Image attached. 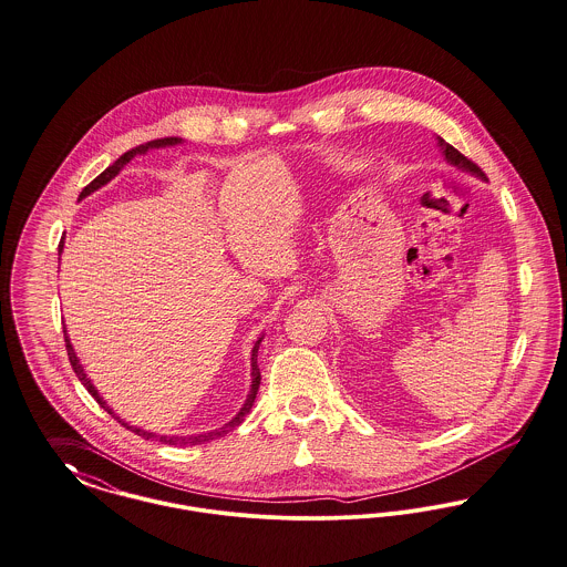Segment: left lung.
<instances>
[{"instance_id": "left-lung-1", "label": "left lung", "mask_w": 567, "mask_h": 567, "mask_svg": "<svg viewBox=\"0 0 567 567\" xmlns=\"http://www.w3.org/2000/svg\"><path fill=\"white\" fill-rule=\"evenodd\" d=\"M439 145H441V150H443V154H445V161H447L450 165L463 168V171H468V173H473V175H477V177L486 179V173H484L482 168L477 167L473 161H468L466 156H463L456 147H452L450 143H445L441 136H439Z\"/></svg>"}]
</instances>
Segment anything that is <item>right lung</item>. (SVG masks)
I'll list each match as a JSON object with an SVG mask.
<instances>
[{
    "label": "right lung",
    "mask_w": 567,
    "mask_h": 567,
    "mask_svg": "<svg viewBox=\"0 0 567 567\" xmlns=\"http://www.w3.org/2000/svg\"><path fill=\"white\" fill-rule=\"evenodd\" d=\"M177 143H182V138H177V136H165V138H154V141H147V143H143V145H138V147H133V150H128L124 156H120L113 165L109 168H104L101 175L94 179V182H90L85 188H83V193L79 195V199H85L87 195H92L94 190H99L101 186H104L106 182H111L126 163H131L136 154H145L147 150H156V147H167V145H177ZM62 248H64V241H60V252H62ZM64 340H66V351H68V360H70V367L74 370V374L79 377V381L85 385V390L94 396V400L101 404L102 409L111 415V417H115L122 426H126L128 431H133L134 434H138V436H143V439H156V441H161V443H167V445H199V443H205V441H212V439H218V436H225V434L229 433V431H234L235 426H239L241 422H244V417L250 413V409H252V404H255V399H257V392H259V383H261V370L257 367V353H259V344H261V340L264 338H259L257 342H255V347H252V358H250V362H252V385H250V394H248V399L244 402V406L239 409V413L235 415L234 420L229 422V424H225L223 429H216V431H212V433H203V434H188V436H177V434H173V436H167V434H156V433H147V431H143V429H134V426H128V424H124L115 413H113V409L102 400L101 394H99V390L92 385V381L87 379V374H85V370L83 367L79 364V360H76V353H74V349H72V344H70V338L66 336V330H64Z\"/></svg>",
    "instance_id": "right-lung-1"
}]
</instances>
